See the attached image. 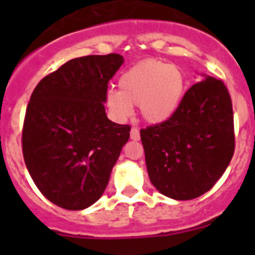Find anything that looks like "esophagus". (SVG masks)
Returning a JSON list of instances; mask_svg holds the SVG:
<instances>
[{
	"label": "esophagus",
	"mask_w": 255,
	"mask_h": 255,
	"mask_svg": "<svg viewBox=\"0 0 255 255\" xmlns=\"http://www.w3.org/2000/svg\"><path fill=\"white\" fill-rule=\"evenodd\" d=\"M130 138H131V140H139L140 139V132H139V130L136 128H132L130 130Z\"/></svg>",
	"instance_id": "obj_1"
}]
</instances>
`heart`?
<instances>
[{
    "mask_svg": "<svg viewBox=\"0 0 255 255\" xmlns=\"http://www.w3.org/2000/svg\"><path fill=\"white\" fill-rule=\"evenodd\" d=\"M120 91H108L106 106L116 120H125L138 106L140 116L152 125L166 123L179 110L186 89V76L177 65L148 58L124 71Z\"/></svg>",
    "mask_w": 255,
    "mask_h": 255,
    "instance_id": "b5f03b06",
    "label": "heart"
}]
</instances>
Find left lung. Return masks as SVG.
Segmentation results:
<instances>
[{
    "instance_id": "8db88e82",
    "label": "left lung",
    "mask_w": 255,
    "mask_h": 255,
    "mask_svg": "<svg viewBox=\"0 0 255 255\" xmlns=\"http://www.w3.org/2000/svg\"><path fill=\"white\" fill-rule=\"evenodd\" d=\"M148 175L168 198L203 195L229 166L235 150L234 112L226 85L212 76L188 89L170 120L140 130Z\"/></svg>"
}]
</instances>
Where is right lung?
Here are the masks:
<instances>
[{
    "label": "right lung",
    "mask_w": 255,
    "mask_h": 255,
    "mask_svg": "<svg viewBox=\"0 0 255 255\" xmlns=\"http://www.w3.org/2000/svg\"><path fill=\"white\" fill-rule=\"evenodd\" d=\"M117 53L67 61L38 83L22 126V155L40 193L69 211L102 197L130 126L108 120V82L120 69Z\"/></svg>",
    "instance_id": "right-lung-1"
}]
</instances>
